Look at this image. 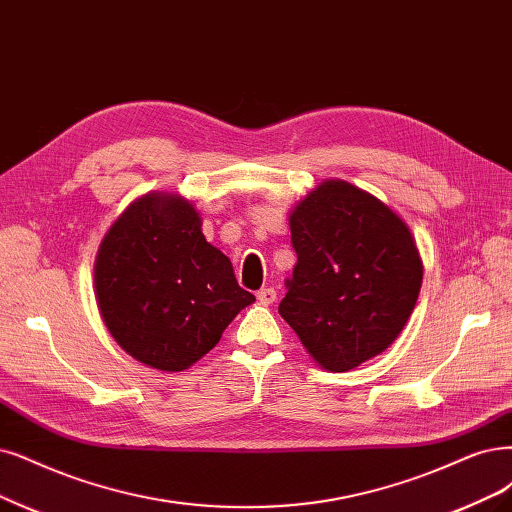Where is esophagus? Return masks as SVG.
Here are the masks:
<instances>
[{
	"mask_svg": "<svg viewBox=\"0 0 512 512\" xmlns=\"http://www.w3.org/2000/svg\"><path fill=\"white\" fill-rule=\"evenodd\" d=\"M257 299H259V304H263V306L274 304V301H276V289H272V287L259 289L257 291Z\"/></svg>",
	"mask_w": 512,
	"mask_h": 512,
	"instance_id": "1",
	"label": "esophagus"
}]
</instances>
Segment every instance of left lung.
<instances>
[{
    "mask_svg": "<svg viewBox=\"0 0 512 512\" xmlns=\"http://www.w3.org/2000/svg\"><path fill=\"white\" fill-rule=\"evenodd\" d=\"M291 244L297 266L278 312L314 361L342 373L384 352L422 287L405 221L363 189L329 179L295 206Z\"/></svg>",
    "mask_w": 512,
    "mask_h": 512,
    "instance_id": "left-lung-1",
    "label": "left lung"
}]
</instances>
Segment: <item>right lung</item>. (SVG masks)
<instances>
[{"instance_id": "add662e5", "label": "right lung", "mask_w": 512, "mask_h": 512, "mask_svg": "<svg viewBox=\"0 0 512 512\" xmlns=\"http://www.w3.org/2000/svg\"><path fill=\"white\" fill-rule=\"evenodd\" d=\"M200 225L194 204L147 194L101 242L94 266L101 316L122 350L147 367H192L255 301Z\"/></svg>"}]
</instances>
